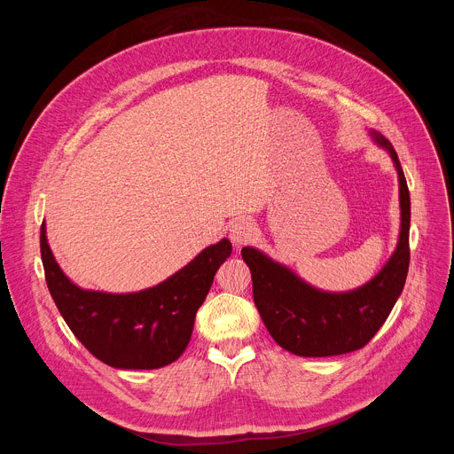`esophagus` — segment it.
I'll use <instances>...</instances> for the list:
<instances>
[{
    "label": "esophagus",
    "instance_id": "34e87169",
    "mask_svg": "<svg viewBox=\"0 0 454 454\" xmlns=\"http://www.w3.org/2000/svg\"><path fill=\"white\" fill-rule=\"evenodd\" d=\"M254 237V224L249 219H237L230 228V239L235 246H242Z\"/></svg>",
    "mask_w": 454,
    "mask_h": 454
}]
</instances>
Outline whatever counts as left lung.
Masks as SVG:
<instances>
[{"label": "left lung", "instance_id": "8db88e82", "mask_svg": "<svg viewBox=\"0 0 454 454\" xmlns=\"http://www.w3.org/2000/svg\"><path fill=\"white\" fill-rule=\"evenodd\" d=\"M373 140L392 154L401 184L399 244L373 280L350 293H323L258 249L240 251L266 329L282 348L296 356L329 357L363 348L403 293L410 268V190L394 145L379 133H373Z\"/></svg>", "mask_w": 454, "mask_h": 454}]
</instances>
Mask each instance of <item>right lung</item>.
Returning a JSON list of instances; mask_svg holds the SVG:
<instances>
[{"instance_id": "1", "label": "right lung", "mask_w": 454, "mask_h": 454, "mask_svg": "<svg viewBox=\"0 0 454 454\" xmlns=\"http://www.w3.org/2000/svg\"><path fill=\"white\" fill-rule=\"evenodd\" d=\"M230 253L231 242L223 239L165 282L140 293L84 291L60 271L41 224L44 278L60 316L97 359L123 370L161 368L184 352L198 309Z\"/></svg>"}]
</instances>
